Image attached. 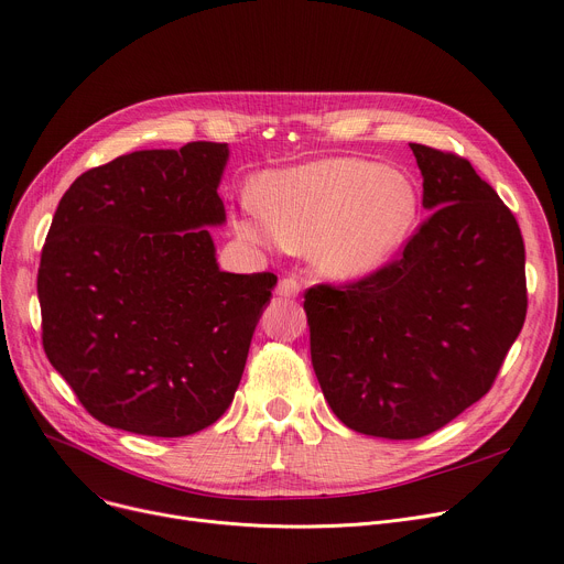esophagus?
<instances>
[{
  "label": "esophagus",
  "instance_id": "34e87169",
  "mask_svg": "<svg viewBox=\"0 0 564 564\" xmlns=\"http://www.w3.org/2000/svg\"><path fill=\"white\" fill-rule=\"evenodd\" d=\"M302 290V283L294 279V276H288V279H281L279 285H276V294L283 300H294Z\"/></svg>",
  "mask_w": 564,
  "mask_h": 564
}]
</instances>
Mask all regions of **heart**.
Here are the masks:
<instances>
[{"mask_svg": "<svg viewBox=\"0 0 564 564\" xmlns=\"http://www.w3.org/2000/svg\"><path fill=\"white\" fill-rule=\"evenodd\" d=\"M260 200L245 203L235 230L258 247L313 251L332 279H364L406 240L421 198L402 173L383 164L336 158L262 175Z\"/></svg>", "mask_w": 564, "mask_h": 564, "instance_id": "1", "label": "heart"}]
</instances>
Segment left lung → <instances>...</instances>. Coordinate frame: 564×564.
Returning a JSON list of instances; mask_svg holds the SVG:
<instances>
[{
	"label": "left lung",
	"instance_id": "8db88e82",
	"mask_svg": "<svg viewBox=\"0 0 564 564\" xmlns=\"http://www.w3.org/2000/svg\"><path fill=\"white\" fill-rule=\"evenodd\" d=\"M432 215L400 260L304 311L332 411L354 432L421 438L489 389L528 308L525 249L510 207L468 160L411 143Z\"/></svg>",
	"mask_w": 564,
	"mask_h": 564
}]
</instances>
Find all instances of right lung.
<instances>
[{
  "label": "right lung",
  "mask_w": 564,
  "mask_h": 564,
  "mask_svg": "<svg viewBox=\"0 0 564 564\" xmlns=\"http://www.w3.org/2000/svg\"><path fill=\"white\" fill-rule=\"evenodd\" d=\"M228 143L137 151L82 173L58 200L39 267L43 347L84 409L143 436L224 416L276 276L230 274L207 226Z\"/></svg>",
  "instance_id": "1"
}]
</instances>
